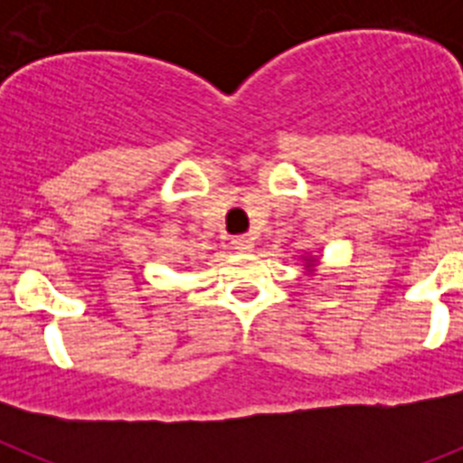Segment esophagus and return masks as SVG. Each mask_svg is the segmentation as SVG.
<instances>
[{"instance_id": "1", "label": "esophagus", "mask_w": 463, "mask_h": 463, "mask_svg": "<svg viewBox=\"0 0 463 463\" xmlns=\"http://www.w3.org/2000/svg\"><path fill=\"white\" fill-rule=\"evenodd\" d=\"M232 248H234L236 252H252L255 241H252L250 236H236V239H232Z\"/></svg>"}]
</instances>
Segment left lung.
Instances as JSON below:
<instances>
[{"mask_svg": "<svg viewBox=\"0 0 463 463\" xmlns=\"http://www.w3.org/2000/svg\"><path fill=\"white\" fill-rule=\"evenodd\" d=\"M304 261H306V271H310L313 273L315 271V267H317V260H315V257H304Z\"/></svg>", "mask_w": 463, "mask_h": 463, "instance_id": "obj_1", "label": "left lung"}]
</instances>
